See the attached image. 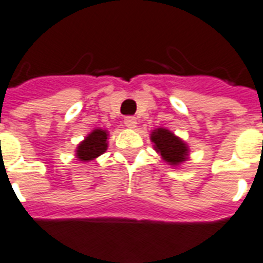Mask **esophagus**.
<instances>
[{
	"label": "esophagus",
	"instance_id": "obj_1",
	"mask_svg": "<svg viewBox=\"0 0 263 263\" xmlns=\"http://www.w3.org/2000/svg\"><path fill=\"white\" fill-rule=\"evenodd\" d=\"M124 124L128 128H135L136 127V118L135 116H127L124 118Z\"/></svg>",
	"mask_w": 263,
	"mask_h": 263
}]
</instances>
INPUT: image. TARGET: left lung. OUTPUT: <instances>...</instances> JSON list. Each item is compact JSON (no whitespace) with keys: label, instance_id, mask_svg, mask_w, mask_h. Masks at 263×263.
<instances>
[{"label":"left lung","instance_id":"8db88e82","mask_svg":"<svg viewBox=\"0 0 263 263\" xmlns=\"http://www.w3.org/2000/svg\"><path fill=\"white\" fill-rule=\"evenodd\" d=\"M151 140L155 143V149L160 152L162 158L170 164H179L187 156L186 144L179 138L174 136L168 129L159 128L152 132Z\"/></svg>","mask_w":263,"mask_h":263}]
</instances>
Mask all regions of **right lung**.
<instances>
[{"label":"right lung","instance_id":"add662e5","mask_svg":"<svg viewBox=\"0 0 263 263\" xmlns=\"http://www.w3.org/2000/svg\"><path fill=\"white\" fill-rule=\"evenodd\" d=\"M107 149V132L103 129H95L77 147V158L81 162H88L104 154Z\"/></svg>","mask_w":263,"mask_h":263}]
</instances>
